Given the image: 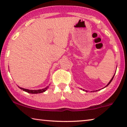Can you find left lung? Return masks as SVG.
<instances>
[{"label":"left lung","instance_id":"1","mask_svg":"<svg viewBox=\"0 0 127 127\" xmlns=\"http://www.w3.org/2000/svg\"><path fill=\"white\" fill-rule=\"evenodd\" d=\"M114 76H113V77H112V79H111V80H110V81H109V83H108V84H107V86H106V87H107V86H108V85H109V84H110V83H111V81H112V80H113V77H114Z\"/></svg>","mask_w":127,"mask_h":127}]
</instances>
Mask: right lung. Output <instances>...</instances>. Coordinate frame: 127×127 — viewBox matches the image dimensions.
<instances>
[{
	"label": "right lung",
	"mask_w": 127,
	"mask_h": 127,
	"mask_svg": "<svg viewBox=\"0 0 127 127\" xmlns=\"http://www.w3.org/2000/svg\"><path fill=\"white\" fill-rule=\"evenodd\" d=\"M48 87V86L47 87H46L45 88H44V89L37 90H28V89H25V88H22L21 87H20V89L23 90V91L27 92V93H30V94H39V93H43V92L46 91Z\"/></svg>",
	"instance_id": "obj_1"
}]
</instances>
